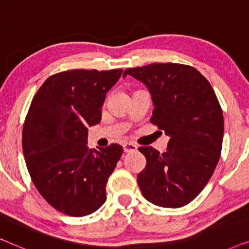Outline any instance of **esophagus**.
Returning <instances> with one entry per match:
<instances>
[{
	"instance_id": "esophagus-1",
	"label": "esophagus",
	"mask_w": 249,
	"mask_h": 249,
	"mask_svg": "<svg viewBox=\"0 0 249 249\" xmlns=\"http://www.w3.org/2000/svg\"><path fill=\"white\" fill-rule=\"evenodd\" d=\"M137 146H136L135 144H132V142H125V144H124V151L125 153H130V152H135L137 151Z\"/></svg>"
}]
</instances>
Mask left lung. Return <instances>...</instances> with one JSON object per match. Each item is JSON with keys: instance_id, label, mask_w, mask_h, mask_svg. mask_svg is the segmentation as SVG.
I'll return each mask as SVG.
<instances>
[{"instance_id": "8db88e82", "label": "left lung", "mask_w": 249, "mask_h": 249, "mask_svg": "<svg viewBox=\"0 0 249 249\" xmlns=\"http://www.w3.org/2000/svg\"><path fill=\"white\" fill-rule=\"evenodd\" d=\"M131 76L152 96L151 122L170 141L163 153L139 147L146 158L137 182L142 196L161 207H181L204 189L219 162L223 139V113L212 86L195 68L152 63L129 68Z\"/></svg>"}]
</instances>
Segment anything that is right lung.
Returning <instances> with one entry per match:
<instances>
[{
	"label": "right lung",
	"mask_w": 249,
	"mask_h": 249,
	"mask_svg": "<svg viewBox=\"0 0 249 249\" xmlns=\"http://www.w3.org/2000/svg\"><path fill=\"white\" fill-rule=\"evenodd\" d=\"M122 70H69L53 74L34 96L22 151L34 185L54 209L85 216L107 200V182L120 160L119 144L89 149L88 127L101 122L107 93Z\"/></svg>",
	"instance_id": "obj_1"
}]
</instances>
